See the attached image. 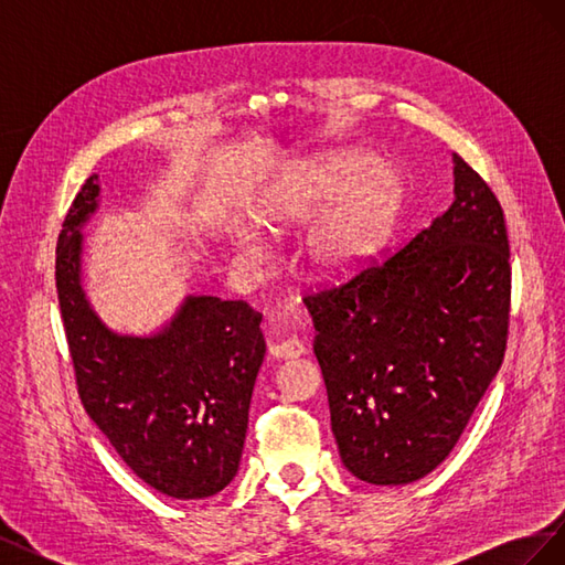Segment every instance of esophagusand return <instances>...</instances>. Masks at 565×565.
I'll return each mask as SVG.
<instances>
[{"instance_id": "esophagus-1", "label": "esophagus", "mask_w": 565, "mask_h": 565, "mask_svg": "<svg viewBox=\"0 0 565 565\" xmlns=\"http://www.w3.org/2000/svg\"><path fill=\"white\" fill-rule=\"evenodd\" d=\"M306 349L301 341L297 337H289V339H280V341H273V344H268V353L273 358H278V361H282V358H297L301 355Z\"/></svg>"}]
</instances>
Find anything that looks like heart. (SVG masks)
<instances>
[{
    "label": "heart",
    "mask_w": 565,
    "mask_h": 565,
    "mask_svg": "<svg viewBox=\"0 0 565 565\" xmlns=\"http://www.w3.org/2000/svg\"><path fill=\"white\" fill-rule=\"evenodd\" d=\"M403 185L384 162L363 152H334L287 172L254 207V224L280 235L303 226L333 204L306 241L311 268L324 280L355 276L382 249L398 216ZM243 256L259 254L256 235L245 233Z\"/></svg>",
    "instance_id": "1"
}]
</instances>
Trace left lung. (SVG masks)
Masks as SVG:
<instances>
[{
  "label": "left lung",
  "mask_w": 565,
  "mask_h": 565,
  "mask_svg": "<svg viewBox=\"0 0 565 565\" xmlns=\"http://www.w3.org/2000/svg\"><path fill=\"white\" fill-rule=\"evenodd\" d=\"M452 162L448 212L382 264L303 297L341 461L374 486L434 471L504 361V212L457 152Z\"/></svg>",
  "instance_id": "1"
}]
</instances>
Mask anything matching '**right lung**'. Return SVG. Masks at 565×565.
<instances>
[{
	"label": "right lung",
	"instance_id": "add662e5",
	"mask_svg": "<svg viewBox=\"0 0 565 565\" xmlns=\"http://www.w3.org/2000/svg\"><path fill=\"white\" fill-rule=\"evenodd\" d=\"M84 181L56 245V289L84 409L143 483L177 500L224 490L241 465L252 388L266 353L247 301L185 297L150 337L108 330L82 289V226L98 207Z\"/></svg>",
	"mask_w": 565,
	"mask_h": 565
}]
</instances>
